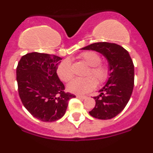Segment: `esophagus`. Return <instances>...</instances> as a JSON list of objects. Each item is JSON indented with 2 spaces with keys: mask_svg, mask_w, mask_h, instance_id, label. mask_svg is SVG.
<instances>
[{
  "mask_svg": "<svg viewBox=\"0 0 153 153\" xmlns=\"http://www.w3.org/2000/svg\"><path fill=\"white\" fill-rule=\"evenodd\" d=\"M76 97H77V98H79V99H83V100H84V99L86 98V96H80V95H77L76 96Z\"/></svg>",
  "mask_w": 153,
  "mask_h": 153,
  "instance_id": "34e87169",
  "label": "esophagus"
}]
</instances>
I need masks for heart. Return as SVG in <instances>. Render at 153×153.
<instances>
[{"mask_svg": "<svg viewBox=\"0 0 153 153\" xmlns=\"http://www.w3.org/2000/svg\"><path fill=\"white\" fill-rule=\"evenodd\" d=\"M78 58L83 60L89 69L86 73V77L73 79L68 85L67 90L76 94H84L92 91L97 86L102 85L107 81L109 76V67L107 64L101 63L100 56L94 51H84ZM58 77L63 82H69L73 78L71 62L68 59L63 60L56 70Z\"/></svg>", "mask_w": 153, "mask_h": 153, "instance_id": "b5f03b06", "label": "heart"}]
</instances>
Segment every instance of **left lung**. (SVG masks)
I'll list each match as a JSON object with an SVG mask.
<instances>
[{
    "label": "left lung",
    "mask_w": 153,
    "mask_h": 153,
    "mask_svg": "<svg viewBox=\"0 0 153 153\" xmlns=\"http://www.w3.org/2000/svg\"><path fill=\"white\" fill-rule=\"evenodd\" d=\"M100 53L109 63V77L94 97L96 105L89 112L100 120H109L120 113L129 102L134 86V65L129 52L120 45L108 42L94 43L82 48Z\"/></svg>",
    "instance_id": "1"
}]
</instances>
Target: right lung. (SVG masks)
<instances>
[{
	"label": "right lung",
	"mask_w": 153,
	"mask_h": 153,
	"mask_svg": "<svg viewBox=\"0 0 153 153\" xmlns=\"http://www.w3.org/2000/svg\"><path fill=\"white\" fill-rule=\"evenodd\" d=\"M62 58L33 52L21 57L17 67L18 93L24 107L43 122L58 120L66 113L68 101L76 97L65 93L56 70Z\"/></svg>",
	"instance_id": "right-lung-1"
}]
</instances>
